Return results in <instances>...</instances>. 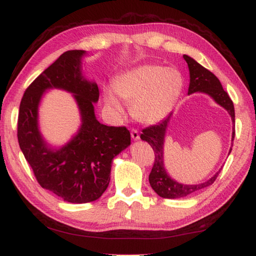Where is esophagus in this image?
I'll use <instances>...</instances> for the list:
<instances>
[{"mask_svg":"<svg viewBox=\"0 0 256 256\" xmlns=\"http://www.w3.org/2000/svg\"><path fill=\"white\" fill-rule=\"evenodd\" d=\"M132 138L134 139V140H138V139L140 138V136H139V132H138L137 129H134V128L132 129Z\"/></svg>","mask_w":256,"mask_h":256,"instance_id":"1","label":"esophagus"}]
</instances>
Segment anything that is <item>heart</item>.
<instances>
[{
	"label": "heart",
	"mask_w": 256,
	"mask_h": 256,
	"mask_svg": "<svg viewBox=\"0 0 256 256\" xmlns=\"http://www.w3.org/2000/svg\"><path fill=\"white\" fill-rule=\"evenodd\" d=\"M182 88L180 72L152 64L124 72L114 82V92L132 104V116L144 124H155L165 118L175 106ZM104 104L110 114L122 117L124 107L112 89L104 90Z\"/></svg>",
	"instance_id": "obj_1"
}]
</instances>
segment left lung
Wrapping results in <instances>:
<instances>
[{"mask_svg": "<svg viewBox=\"0 0 256 256\" xmlns=\"http://www.w3.org/2000/svg\"><path fill=\"white\" fill-rule=\"evenodd\" d=\"M184 56L185 61L188 64V69H190V88H188V94L194 92H204L210 96L216 102L222 106L224 109L228 110V112L232 117V122L234 124L233 126V134H232V142L235 137V112H234V104L233 101L230 100L228 92L223 89L220 80L218 79L214 74H212L210 70L204 68L200 66L198 62H196L192 58L188 56L186 54ZM172 112L167 116V117L162 120L160 122L154 126H149L147 128L142 129V134H140V138L142 140L147 142L154 149L155 152V162H154L152 170L149 174V182L152 190L157 192L162 198H180V197H185L188 195H192L196 192L197 190H203V188L213 184L216 178H218L220 172H218L215 175L203 184L198 185H184L180 182H177L174 180L164 167V139H165L166 129L168 126V122L172 118ZM233 146V144H232ZM232 148L230 149V154Z\"/></svg>", "mask_w": 256, "mask_h": 256, "instance_id": "8db88e82", "label": "left lung"}]
</instances>
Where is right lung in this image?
<instances>
[{"label": "right lung", "mask_w": 256, "mask_h": 256, "mask_svg": "<svg viewBox=\"0 0 256 256\" xmlns=\"http://www.w3.org/2000/svg\"><path fill=\"white\" fill-rule=\"evenodd\" d=\"M84 54V50L66 51L43 71L24 92L18 119V144L38 184L74 204L94 202L104 194L112 159L130 144L126 127L106 126L96 118L94 104L99 89L81 74ZM52 88L74 94L83 122L78 134L59 150L47 146L37 124L42 94Z\"/></svg>", "instance_id": "right-lung-1"}]
</instances>
